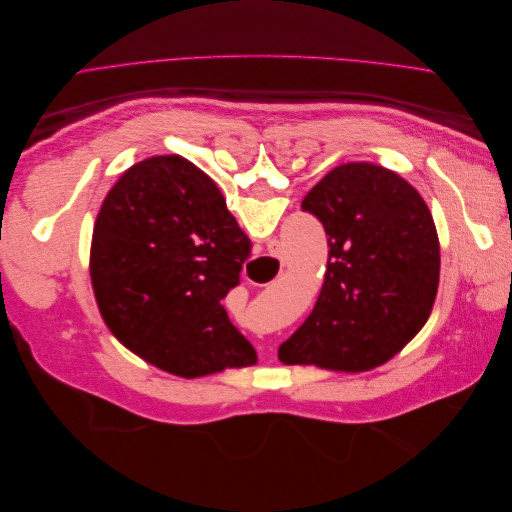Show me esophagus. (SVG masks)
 <instances>
[{
    "instance_id": "1",
    "label": "esophagus",
    "mask_w": 512,
    "mask_h": 512,
    "mask_svg": "<svg viewBox=\"0 0 512 512\" xmlns=\"http://www.w3.org/2000/svg\"><path fill=\"white\" fill-rule=\"evenodd\" d=\"M262 271H265V267L260 265V260H254L252 265H250V273H254V275H260Z\"/></svg>"
}]
</instances>
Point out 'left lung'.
Masks as SVG:
<instances>
[{
	"label": "left lung",
	"instance_id": "left-lung-1",
	"mask_svg": "<svg viewBox=\"0 0 512 512\" xmlns=\"http://www.w3.org/2000/svg\"><path fill=\"white\" fill-rule=\"evenodd\" d=\"M327 232L312 314L277 350L284 365L361 371L389 363L425 327L440 284V241L423 196L393 170L348 162L303 198Z\"/></svg>",
	"mask_w": 512,
	"mask_h": 512
}]
</instances>
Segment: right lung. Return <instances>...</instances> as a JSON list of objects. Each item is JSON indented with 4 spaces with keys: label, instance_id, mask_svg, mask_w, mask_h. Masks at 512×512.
Instances as JSON below:
<instances>
[{
    "label": "right lung",
    "instance_id": "add662e5",
    "mask_svg": "<svg viewBox=\"0 0 512 512\" xmlns=\"http://www.w3.org/2000/svg\"><path fill=\"white\" fill-rule=\"evenodd\" d=\"M250 243L196 164L175 153L132 164L91 235V288L108 331L179 378L256 365L220 303L239 284Z\"/></svg>",
    "mask_w": 512,
    "mask_h": 512
}]
</instances>
